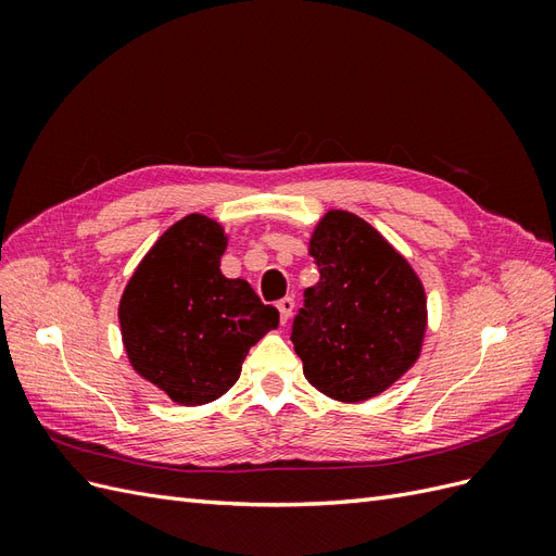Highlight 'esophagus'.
<instances>
[{"label": "esophagus", "instance_id": "esophagus-1", "mask_svg": "<svg viewBox=\"0 0 556 556\" xmlns=\"http://www.w3.org/2000/svg\"><path fill=\"white\" fill-rule=\"evenodd\" d=\"M294 299L292 296H285V299H280L278 301V311H280V323L285 325L288 323V319L292 317V313H294Z\"/></svg>", "mask_w": 556, "mask_h": 556}]
</instances>
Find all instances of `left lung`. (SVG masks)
<instances>
[{
  "label": "left lung",
  "instance_id": "left-lung-1",
  "mask_svg": "<svg viewBox=\"0 0 556 556\" xmlns=\"http://www.w3.org/2000/svg\"><path fill=\"white\" fill-rule=\"evenodd\" d=\"M308 255L319 280L306 290L292 331L306 380L343 403L387 392L422 355V280L374 225L341 208L315 223Z\"/></svg>",
  "mask_w": 556,
  "mask_h": 556
}]
</instances>
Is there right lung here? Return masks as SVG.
Segmentation results:
<instances>
[{
  "instance_id": "right-lung-1",
  "label": "right lung",
  "mask_w": 556,
  "mask_h": 556,
  "mask_svg": "<svg viewBox=\"0 0 556 556\" xmlns=\"http://www.w3.org/2000/svg\"><path fill=\"white\" fill-rule=\"evenodd\" d=\"M225 227L190 213L150 248L117 306L134 371L178 406H204L237 384L248 350L278 327L243 278H225Z\"/></svg>"
}]
</instances>
